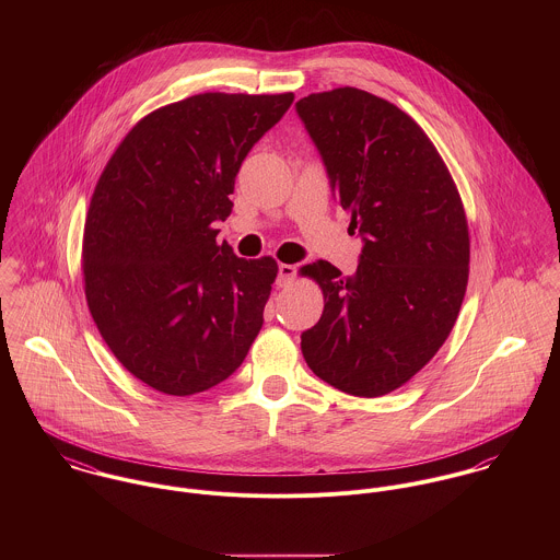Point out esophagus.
I'll list each match as a JSON object with an SVG mask.
<instances>
[{
    "label": "esophagus",
    "instance_id": "obj_1",
    "mask_svg": "<svg viewBox=\"0 0 560 560\" xmlns=\"http://www.w3.org/2000/svg\"><path fill=\"white\" fill-rule=\"evenodd\" d=\"M295 276H298V267L295 265H287V262L278 265V284L280 287L291 284L295 280Z\"/></svg>",
    "mask_w": 560,
    "mask_h": 560
}]
</instances>
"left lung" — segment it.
I'll return each mask as SVG.
<instances>
[{
  "label": "left lung",
  "instance_id": "obj_1",
  "mask_svg": "<svg viewBox=\"0 0 560 560\" xmlns=\"http://www.w3.org/2000/svg\"><path fill=\"white\" fill-rule=\"evenodd\" d=\"M295 109L362 240L351 278L327 260L302 269L325 300L302 353L329 386L382 397L438 353L457 320L470 262L464 205L431 140L397 105L336 88Z\"/></svg>",
  "mask_w": 560,
  "mask_h": 560
}]
</instances>
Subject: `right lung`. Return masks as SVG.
I'll return each mask as SVG.
<instances>
[{"label": "right lung", "instance_id": "1", "mask_svg": "<svg viewBox=\"0 0 560 560\" xmlns=\"http://www.w3.org/2000/svg\"><path fill=\"white\" fill-rule=\"evenodd\" d=\"M287 94L205 92L140 120L105 165L85 218L90 315L118 362L151 388L187 397L231 377L262 327L273 258L218 245L215 222L252 147Z\"/></svg>", "mask_w": 560, "mask_h": 560}]
</instances>
